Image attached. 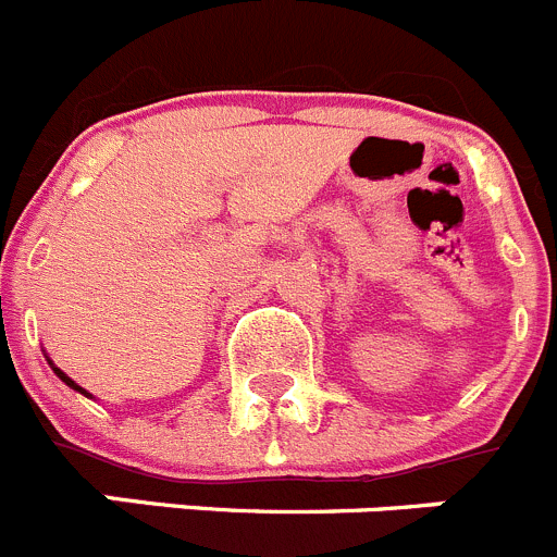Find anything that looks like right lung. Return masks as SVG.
Returning a JSON list of instances; mask_svg holds the SVG:
<instances>
[{"instance_id": "1", "label": "right lung", "mask_w": 557, "mask_h": 557, "mask_svg": "<svg viewBox=\"0 0 557 557\" xmlns=\"http://www.w3.org/2000/svg\"><path fill=\"white\" fill-rule=\"evenodd\" d=\"M46 362H49V366H51V371H54V373H57V376H60V379H62V382H65V384H67V387H71V389H76V393H82V396L92 398V393H87V389H85V387H79V384H76V382H74V379L67 376V373H62V371H60V368H57V366H54V362H51V360H49V357H46Z\"/></svg>"}]
</instances>
